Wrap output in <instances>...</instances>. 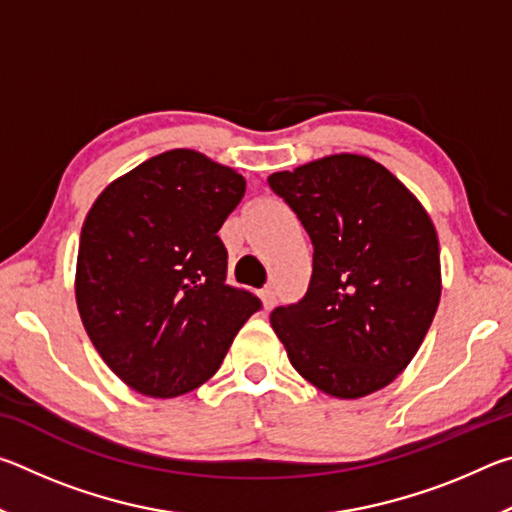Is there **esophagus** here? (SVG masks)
Returning <instances> with one entry per match:
<instances>
[{"mask_svg": "<svg viewBox=\"0 0 512 512\" xmlns=\"http://www.w3.org/2000/svg\"><path fill=\"white\" fill-rule=\"evenodd\" d=\"M259 298H262L264 309H271L275 305V291H273V287L262 289V293H259Z\"/></svg>", "mask_w": 512, "mask_h": 512, "instance_id": "34e87169", "label": "esophagus"}]
</instances>
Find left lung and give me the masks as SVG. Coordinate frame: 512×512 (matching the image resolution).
Here are the masks:
<instances>
[{
    "mask_svg": "<svg viewBox=\"0 0 512 512\" xmlns=\"http://www.w3.org/2000/svg\"><path fill=\"white\" fill-rule=\"evenodd\" d=\"M268 185L314 244L307 296L271 314L291 366L339 400L381 391L420 350L443 291L429 212L384 164L359 153L277 171Z\"/></svg>",
    "mask_w": 512,
    "mask_h": 512,
    "instance_id": "obj_1",
    "label": "left lung"
}]
</instances>
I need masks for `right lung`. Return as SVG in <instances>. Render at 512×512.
<instances>
[{
    "label": "right lung",
    "mask_w": 512,
    "mask_h": 512,
    "mask_svg": "<svg viewBox=\"0 0 512 512\" xmlns=\"http://www.w3.org/2000/svg\"><path fill=\"white\" fill-rule=\"evenodd\" d=\"M246 192L237 169L194 149L164 151L112 180L83 221L74 293L106 366L146 397L205 384L253 293L225 284L219 228Z\"/></svg>",
    "instance_id": "right-lung-1"
}]
</instances>
